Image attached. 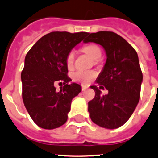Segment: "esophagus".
I'll list each match as a JSON object with an SVG mask.
<instances>
[{
  "label": "esophagus",
  "mask_w": 158,
  "mask_h": 158,
  "mask_svg": "<svg viewBox=\"0 0 158 158\" xmlns=\"http://www.w3.org/2000/svg\"><path fill=\"white\" fill-rule=\"evenodd\" d=\"M87 89H88V86H86V85H81V89H82V91L86 90Z\"/></svg>",
  "instance_id": "34e87169"
}]
</instances>
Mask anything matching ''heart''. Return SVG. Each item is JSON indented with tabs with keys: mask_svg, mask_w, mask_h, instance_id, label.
Listing matches in <instances>:
<instances>
[{
	"mask_svg": "<svg viewBox=\"0 0 158 158\" xmlns=\"http://www.w3.org/2000/svg\"><path fill=\"white\" fill-rule=\"evenodd\" d=\"M81 50L83 52L93 59L94 60H98L102 56V50L98 45L95 44H89L82 47ZM74 63V52L70 51L66 56V64L69 69L73 66ZM96 76L94 71H77L73 74V79L75 81L80 82L82 84L88 85Z\"/></svg>",
	"mask_w": 158,
	"mask_h": 158,
	"instance_id": "obj_1",
	"label": "heart"
}]
</instances>
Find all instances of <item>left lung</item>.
Returning a JSON list of instances; mask_svg holds the SVG:
<instances>
[{
    "mask_svg": "<svg viewBox=\"0 0 158 158\" xmlns=\"http://www.w3.org/2000/svg\"><path fill=\"white\" fill-rule=\"evenodd\" d=\"M100 44L106 54V61L96 80L94 99L89 102L91 120L102 127H121L131 117L140 96L143 75L137 53L126 40L112 31L91 33L84 43ZM108 90L102 96L99 88Z\"/></svg>",
    "mask_w": 158,
    "mask_h": 158,
    "instance_id": "1",
    "label": "left lung"
}]
</instances>
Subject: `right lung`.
I'll return each mask as SVG.
<instances>
[{"mask_svg":"<svg viewBox=\"0 0 158 158\" xmlns=\"http://www.w3.org/2000/svg\"><path fill=\"white\" fill-rule=\"evenodd\" d=\"M87 32L54 31L44 35L30 49L21 74L23 99L30 116L39 127L54 129L68 119L72 100L81 91L80 85L71 83L66 56ZM63 84L56 91L54 85Z\"/></svg>","mask_w":158,"mask_h":158,"instance_id":"obj_1","label":"right lung"}]
</instances>
